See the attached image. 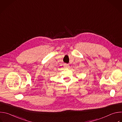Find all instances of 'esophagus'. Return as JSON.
Instances as JSON below:
<instances>
[{"label":"esophagus","mask_w":122,"mask_h":122,"mask_svg":"<svg viewBox=\"0 0 122 122\" xmlns=\"http://www.w3.org/2000/svg\"><path fill=\"white\" fill-rule=\"evenodd\" d=\"M64 67H65V68H69V65H67V64H65L64 65Z\"/></svg>","instance_id":"1"}]
</instances>
